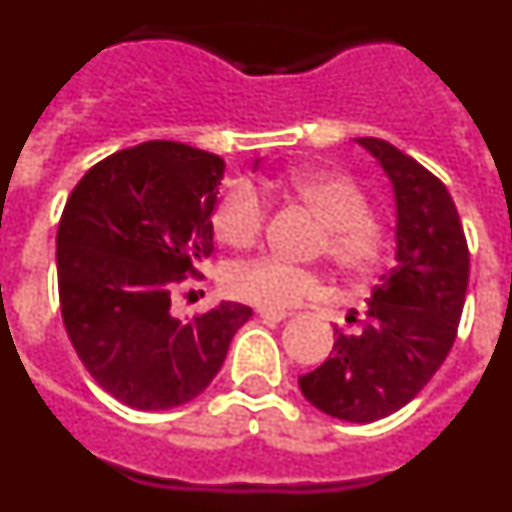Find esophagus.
<instances>
[{"instance_id": "34e87169", "label": "esophagus", "mask_w": 512, "mask_h": 512, "mask_svg": "<svg viewBox=\"0 0 512 512\" xmlns=\"http://www.w3.org/2000/svg\"><path fill=\"white\" fill-rule=\"evenodd\" d=\"M259 318L264 320V323H279V320L287 318V312L284 310H274V307H259Z\"/></svg>"}]
</instances>
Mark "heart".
Returning a JSON list of instances; mask_svg holds the SVG:
<instances>
[{"label":"heart","mask_w":512,"mask_h":512,"mask_svg":"<svg viewBox=\"0 0 512 512\" xmlns=\"http://www.w3.org/2000/svg\"><path fill=\"white\" fill-rule=\"evenodd\" d=\"M271 182H264L269 189ZM279 192L295 197L323 223L318 253L351 279L372 277L387 256V230L369 215L364 192L336 171L300 169L277 184ZM266 225V205L259 189L238 182L223 194L212 212V230L230 248H248L259 241ZM225 292L233 300L259 307L300 305L320 295V279L271 256L241 261L225 271Z\"/></svg>","instance_id":"obj_1"}]
</instances>
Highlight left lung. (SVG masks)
I'll list each match as a JSON object with an SVG mask.
<instances>
[{
	"label": "left lung",
	"instance_id": "1",
	"mask_svg": "<svg viewBox=\"0 0 512 512\" xmlns=\"http://www.w3.org/2000/svg\"><path fill=\"white\" fill-rule=\"evenodd\" d=\"M395 187L397 266L369 297L364 328L338 338L328 359L300 377L323 413L374 423L405 408L456 341L469 284V248L459 212L438 176L387 140L356 138Z\"/></svg>",
	"mask_w": 512,
	"mask_h": 512
}]
</instances>
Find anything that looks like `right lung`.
I'll list each match as a JSON object with an SVG mask.
<instances>
[{
	"mask_svg": "<svg viewBox=\"0 0 512 512\" xmlns=\"http://www.w3.org/2000/svg\"><path fill=\"white\" fill-rule=\"evenodd\" d=\"M225 161L148 140L81 176L56 235L58 300L71 346L94 382L138 410L194 400L215 379L251 307L220 302L171 315L176 289L202 279Z\"/></svg>",
	"mask_w": 512,
	"mask_h": 512,
	"instance_id": "add662e5",
	"label": "right lung"
}]
</instances>
